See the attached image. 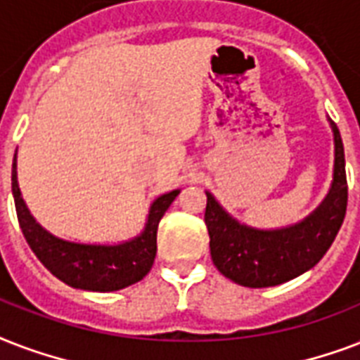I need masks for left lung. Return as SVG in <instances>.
Here are the masks:
<instances>
[{
	"label": "left lung",
	"mask_w": 360,
	"mask_h": 360,
	"mask_svg": "<svg viewBox=\"0 0 360 360\" xmlns=\"http://www.w3.org/2000/svg\"><path fill=\"white\" fill-rule=\"evenodd\" d=\"M330 122V120H328ZM334 174L323 202L302 221L283 229H255L236 221L206 191L205 224L216 269L244 287H272L316 266L344 224L347 180L342 136L334 122Z\"/></svg>",
	"instance_id": "8db88e82"
}]
</instances>
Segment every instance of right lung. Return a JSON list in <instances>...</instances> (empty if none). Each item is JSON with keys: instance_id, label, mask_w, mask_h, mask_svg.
<instances>
[{"instance_id": "obj_1", "label": "right lung", "mask_w": 360, "mask_h": 360, "mask_svg": "<svg viewBox=\"0 0 360 360\" xmlns=\"http://www.w3.org/2000/svg\"><path fill=\"white\" fill-rule=\"evenodd\" d=\"M180 189L161 195L152 202L146 227L141 235L122 244H79L58 238L35 221L22 199L13 161V197L24 238L37 259L67 285L84 291H118L148 274L158 252V225Z\"/></svg>"}]
</instances>
